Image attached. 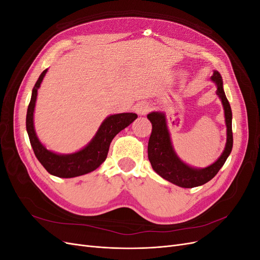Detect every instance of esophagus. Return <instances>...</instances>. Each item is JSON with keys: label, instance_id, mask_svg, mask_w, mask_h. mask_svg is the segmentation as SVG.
Wrapping results in <instances>:
<instances>
[{"label": "esophagus", "instance_id": "34e87169", "mask_svg": "<svg viewBox=\"0 0 260 260\" xmlns=\"http://www.w3.org/2000/svg\"><path fill=\"white\" fill-rule=\"evenodd\" d=\"M147 112H148V108L145 106H140L137 108V113L139 115H145V114H147Z\"/></svg>", "mask_w": 260, "mask_h": 260}]
</instances>
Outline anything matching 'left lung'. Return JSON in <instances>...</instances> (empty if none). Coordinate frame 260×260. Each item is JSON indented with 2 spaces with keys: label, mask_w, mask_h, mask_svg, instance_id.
Segmentation results:
<instances>
[{
  "label": "left lung",
  "mask_w": 260,
  "mask_h": 260,
  "mask_svg": "<svg viewBox=\"0 0 260 260\" xmlns=\"http://www.w3.org/2000/svg\"><path fill=\"white\" fill-rule=\"evenodd\" d=\"M211 80L216 82L218 86L217 94L221 99L224 108L226 144L221 156L210 166L203 169H195L181 161L172 148L165 115L161 113H151L147 115L148 120L152 123V133L147 146L149 162H151L153 169L161 178L181 187L191 188L207 183L218 174V171L223 166L228 156L232 151L233 133L231 106L223 91L221 75L215 72L211 76Z\"/></svg>",
  "instance_id": "1"
}]
</instances>
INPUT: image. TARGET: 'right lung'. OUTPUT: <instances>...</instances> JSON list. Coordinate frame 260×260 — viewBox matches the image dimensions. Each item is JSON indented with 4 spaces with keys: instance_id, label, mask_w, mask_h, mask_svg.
Returning a JSON list of instances; mask_svg holds the SVG:
<instances>
[{
    "instance_id": "obj_1",
    "label": "right lung",
    "mask_w": 260,
    "mask_h": 260,
    "mask_svg": "<svg viewBox=\"0 0 260 260\" xmlns=\"http://www.w3.org/2000/svg\"><path fill=\"white\" fill-rule=\"evenodd\" d=\"M48 69L39 77L32 89L30 103L27 111L26 128L35 155L49 174L59 178H74L95 170L103 162L108 154L109 145L113 139L125 127L135 121L138 115L133 113L117 114L107 117L91 142L81 151L70 155H58L48 151L37 138L34 127V112L38 89L40 86Z\"/></svg>"
}]
</instances>
